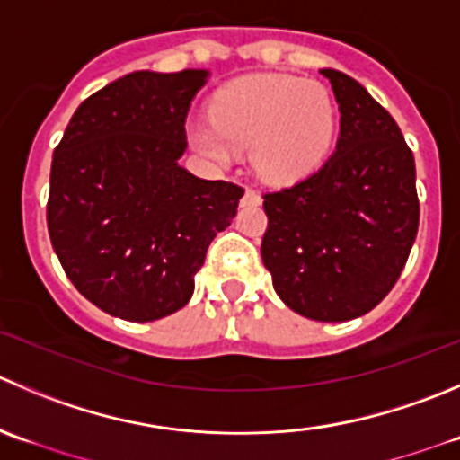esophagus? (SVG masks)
Segmentation results:
<instances>
[{
	"mask_svg": "<svg viewBox=\"0 0 460 460\" xmlns=\"http://www.w3.org/2000/svg\"><path fill=\"white\" fill-rule=\"evenodd\" d=\"M262 202L261 193H256L253 189H247L244 190V198H243V204H252V207H258V204Z\"/></svg>",
	"mask_w": 460,
	"mask_h": 460,
	"instance_id": "esophagus-1",
	"label": "esophagus"
}]
</instances>
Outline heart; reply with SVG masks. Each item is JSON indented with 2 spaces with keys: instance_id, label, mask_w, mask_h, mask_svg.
I'll use <instances>...</instances> for the list:
<instances>
[{
  "instance_id": "1",
  "label": "heart",
  "mask_w": 460,
  "mask_h": 460,
  "mask_svg": "<svg viewBox=\"0 0 460 460\" xmlns=\"http://www.w3.org/2000/svg\"><path fill=\"white\" fill-rule=\"evenodd\" d=\"M211 119L190 126L195 148L217 164L249 148L253 171L267 181H292L314 171L332 146L337 121L323 84L285 74L226 84L213 98Z\"/></svg>"
}]
</instances>
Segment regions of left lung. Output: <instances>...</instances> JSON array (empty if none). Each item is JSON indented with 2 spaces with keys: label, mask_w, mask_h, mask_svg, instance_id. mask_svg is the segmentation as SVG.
I'll return each mask as SVG.
<instances>
[{
  "label": "left lung",
  "mask_w": 460,
  "mask_h": 460,
  "mask_svg": "<svg viewBox=\"0 0 460 460\" xmlns=\"http://www.w3.org/2000/svg\"><path fill=\"white\" fill-rule=\"evenodd\" d=\"M339 102V139L323 166L265 193L262 262L288 307L349 321L394 289L418 234L416 164L398 123L355 78L321 69Z\"/></svg>",
  "instance_id": "left-lung-1"
}]
</instances>
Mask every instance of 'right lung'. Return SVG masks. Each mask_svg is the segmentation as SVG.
<instances>
[{
    "mask_svg": "<svg viewBox=\"0 0 460 460\" xmlns=\"http://www.w3.org/2000/svg\"><path fill=\"white\" fill-rule=\"evenodd\" d=\"M208 71H132L84 98L53 150L49 238L71 283L126 321L190 301L195 274L244 190L180 166Z\"/></svg>",
    "mask_w": 460,
    "mask_h": 460,
    "instance_id": "right-lung-1",
    "label": "right lung"
}]
</instances>
